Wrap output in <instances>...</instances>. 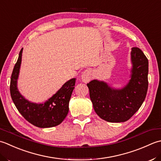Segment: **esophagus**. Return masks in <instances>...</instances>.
Masks as SVG:
<instances>
[{
	"mask_svg": "<svg viewBox=\"0 0 161 161\" xmlns=\"http://www.w3.org/2000/svg\"><path fill=\"white\" fill-rule=\"evenodd\" d=\"M92 74L91 71H89V70L85 71L82 74V76H81L82 80H83L84 83H88V82L92 79Z\"/></svg>",
	"mask_w": 161,
	"mask_h": 161,
	"instance_id": "obj_1",
	"label": "esophagus"
}]
</instances>
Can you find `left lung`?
I'll use <instances>...</instances> for the list:
<instances>
[{
    "label": "left lung",
    "mask_w": 161,
    "mask_h": 161,
    "mask_svg": "<svg viewBox=\"0 0 161 161\" xmlns=\"http://www.w3.org/2000/svg\"><path fill=\"white\" fill-rule=\"evenodd\" d=\"M131 79L122 90H114L103 82L93 80L87 85L94 109L101 119L124 122L139 110L148 90L149 62L141 49L133 47Z\"/></svg>",
    "instance_id": "left-lung-1"
}]
</instances>
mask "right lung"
Wrapping results in <instances>:
<instances>
[{"label":"right lung","mask_w":161,"mask_h":161,"mask_svg":"<svg viewBox=\"0 0 161 161\" xmlns=\"http://www.w3.org/2000/svg\"><path fill=\"white\" fill-rule=\"evenodd\" d=\"M22 51L23 48L19 53L11 76L9 90L13 102L21 115L32 125L39 128L58 126L67 115L69 102L76 78H72L65 83L58 92L44 103L36 104L29 102L21 96L16 87Z\"/></svg>","instance_id":"obj_1"}]
</instances>
